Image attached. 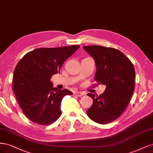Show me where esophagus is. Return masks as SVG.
<instances>
[{
  "label": "esophagus",
  "instance_id": "34e87169",
  "mask_svg": "<svg viewBox=\"0 0 153 153\" xmlns=\"http://www.w3.org/2000/svg\"><path fill=\"white\" fill-rule=\"evenodd\" d=\"M75 94L77 96H82L85 95V93L84 92H81V91H75Z\"/></svg>",
  "mask_w": 153,
  "mask_h": 153
}]
</instances>
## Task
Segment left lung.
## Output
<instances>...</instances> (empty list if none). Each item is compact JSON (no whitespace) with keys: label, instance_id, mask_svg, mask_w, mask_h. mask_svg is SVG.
<instances>
[{"label":"left lung","instance_id":"1","mask_svg":"<svg viewBox=\"0 0 153 153\" xmlns=\"http://www.w3.org/2000/svg\"><path fill=\"white\" fill-rule=\"evenodd\" d=\"M96 65L94 80L106 86L100 96L87 94L93 100L87 114L92 121L105 124L123 114L135 90V71L133 64L121 51L98 45L84 46Z\"/></svg>","mask_w":153,"mask_h":153}]
</instances>
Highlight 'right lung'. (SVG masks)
I'll use <instances>...</instances> for the list:
<instances>
[{
  "label": "right lung",
  "mask_w": 153,
  "mask_h": 153,
  "mask_svg": "<svg viewBox=\"0 0 153 153\" xmlns=\"http://www.w3.org/2000/svg\"><path fill=\"white\" fill-rule=\"evenodd\" d=\"M79 48L75 45L37 48L18 62L13 74V90L23 113L30 121L46 126L61 116L62 98L73 93L66 89L52 87L50 80Z\"/></svg>",
  "instance_id": "add662e5"
}]
</instances>
